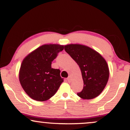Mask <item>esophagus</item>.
<instances>
[{
  "label": "esophagus",
  "instance_id": "esophagus-1",
  "mask_svg": "<svg viewBox=\"0 0 130 130\" xmlns=\"http://www.w3.org/2000/svg\"><path fill=\"white\" fill-rule=\"evenodd\" d=\"M67 81L69 82V83H70V82H71V77H70V76L68 77V78L67 79Z\"/></svg>",
  "mask_w": 130,
  "mask_h": 130
}]
</instances>
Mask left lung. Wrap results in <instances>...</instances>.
Returning a JSON list of instances; mask_svg holds the SVG:
<instances>
[{
	"instance_id": "8db88e82",
	"label": "left lung",
	"mask_w": 130,
	"mask_h": 130,
	"mask_svg": "<svg viewBox=\"0 0 130 130\" xmlns=\"http://www.w3.org/2000/svg\"><path fill=\"white\" fill-rule=\"evenodd\" d=\"M65 50L81 71L84 87L77 95L84 100L96 98L104 90L109 79V70L106 61L96 51L83 44H67Z\"/></svg>"
}]
</instances>
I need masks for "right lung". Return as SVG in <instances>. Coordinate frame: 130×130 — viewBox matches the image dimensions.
<instances>
[{"mask_svg": "<svg viewBox=\"0 0 130 130\" xmlns=\"http://www.w3.org/2000/svg\"><path fill=\"white\" fill-rule=\"evenodd\" d=\"M64 46L44 44L28 54L22 60L19 79L22 89L32 99L44 101L55 95L63 82L59 69L51 68L52 62Z\"/></svg>", "mask_w": 130, "mask_h": 130, "instance_id": "right-lung-1", "label": "right lung"}]
</instances>
